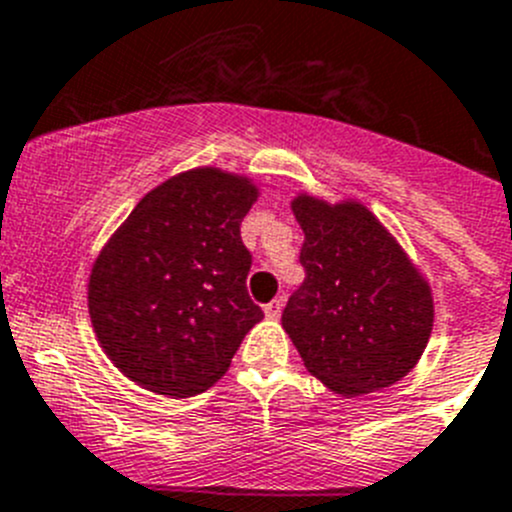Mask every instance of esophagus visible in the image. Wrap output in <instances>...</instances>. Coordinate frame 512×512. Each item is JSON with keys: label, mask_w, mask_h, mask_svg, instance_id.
Segmentation results:
<instances>
[{"label": "esophagus", "mask_w": 512, "mask_h": 512, "mask_svg": "<svg viewBox=\"0 0 512 512\" xmlns=\"http://www.w3.org/2000/svg\"><path fill=\"white\" fill-rule=\"evenodd\" d=\"M283 305L285 300L283 298H275L272 303L265 305V315L267 318H280V313H283Z\"/></svg>", "instance_id": "1"}]
</instances>
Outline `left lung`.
I'll use <instances>...</instances> for the list:
<instances>
[{"mask_svg": "<svg viewBox=\"0 0 512 512\" xmlns=\"http://www.w3.org/2000/svg\"><path fill=\"white\" fill-rule=\"evenodd\" d=\"M305 280L283 328L305 369L341 396L379 391L407 376L434 321L432 290L384 224L358 202L300 194Z\"/></svg>", "mask_w": 512, "mask_h": 512, "instance_id": "obj_1", "label": "left lung"}]
</instances>
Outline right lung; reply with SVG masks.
<instances>
[{"mask_svg": "<svg viewBox=\"0 0 512 512\" xmlns=\"http://www.w3.org/2000/svg\"><path fill=\"white\" fill-rule=\"evenodd\" d=\"M257 199L245 176L191 169L136 204L95 260L88 308L116 369L169 396L207 391L262 321L250 300L240 224Z\"/></svg>", "mask_w": 512, "mask_h": 512, "instance_id": "add662e5", "label": "right lung"}]
</instances>
